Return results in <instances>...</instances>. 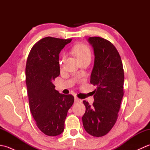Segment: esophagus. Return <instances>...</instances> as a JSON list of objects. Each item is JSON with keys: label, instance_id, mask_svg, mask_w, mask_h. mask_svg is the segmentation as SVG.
<instances>
[{"label": "esophagus", "instance_id": "esophagus-1", "mask_svg": "<svg viewBox=\"0 0 150 150\" xmlns=\"http://www.w3.org/2000/svg\"><path fill=\"white\" fill-rule=\"evenodd\" d=\"M82 102V100L79 99V98H78L77 97H75V103H81Z\"/></svg>", "mask_w": 150, "mask_h": 150}]
</instances>
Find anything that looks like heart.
<instances>
[{
	"label": "heart",
	"mask_w": 150,
	"mask_h": 150,
	"mask_svg": "<svg viewBox=\"0 0 150 150\" xmlns=\"http://www.w3.org/2000/svg\"><path fill=\"white\" fill-rule=\"evenodd\" d=\"M73 52L80 61L86 59H91V50L86 44H80L75 46L73 47Z\"/></svg>",
	"instance_id": "1"
}]
</instances>
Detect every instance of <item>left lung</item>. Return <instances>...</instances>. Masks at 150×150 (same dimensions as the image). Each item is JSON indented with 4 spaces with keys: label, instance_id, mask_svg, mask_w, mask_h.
Wrapping results in <instances>:
<instances>
[{
    "label": "left lung",
    "instance_id": "1",
    "mask_svg": "<svg viewBox=\"0 0 150 150\" xmlns=\"http://www.w3.org/2000/svg\"><path fill=\"white\" fill-rule=\"evenodd\" d=\"M93 47L95 61L90 83L97 86L92 106L84 100L83 126L89 134L99 137L115 124L124 95V69L120 56L113 44L98 37L88 39Z\"/></svg>",
    "mask_w": 150,
    "mask_h": 150
}]
</instances>
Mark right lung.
<instances>
[{
  "label": "right lung",
  "instance_id": "right-lung-1",
  "mask_svg": "<svg viewBox=\"0 0 150 150\" xmlns=\"http://www.w3.org/2000/svg\"><path fill=\"white\" fill-rule=\"evenodd\" d=\"M71 39L47 37L32 47L26 66L30 109L39 129L48 136L63 132L74 97L55 90L53 81L60 75L59 53Z\"/></svg>",
  "mask_w": 150,
  "mask_h": 150
}]
</instances>
